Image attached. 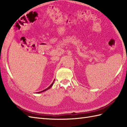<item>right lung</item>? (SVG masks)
Returning a JSON list of instances; mask_svg holds the SVG:
<instances>
[{
	"instance_id": "obj_1",
	"label": "right lung",
	"mask_w": 127,
	"mask_h": 127,
	"mask_svg": "<svg viewBox=\"0 0 127 127\" xmlns=\"http://www.w3.org/2000/svg\"><path fill=\"white\" fill-rule=\"evenodd\" d=\"M54 81H55V80H54L53 81V82H52V84H51L50 86H49V87H48L47 88H46V89H45V90H43V91H41V92H37V93H41V92H44V91H46V90H48V89H50L51 87H52V85H53V83H54Z\"/></svg>"
}]
</instances>
